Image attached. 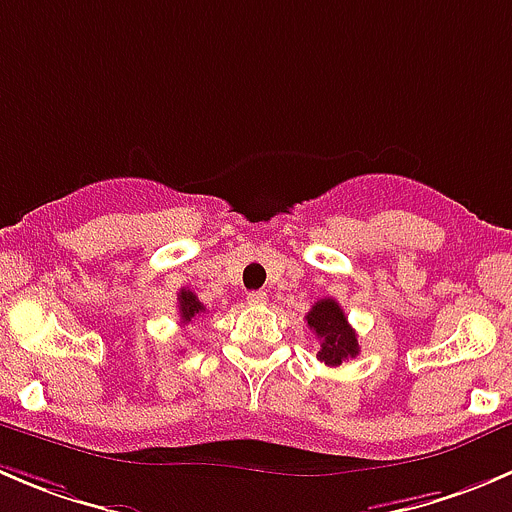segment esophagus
Segmentation results:
<instances>
[{
    "instance_id": "obj_1",
    "label": "esophagus",
    "mask_w": 512,
    "mask_h": 512,
    "mask_svg": "<svg viewBox=\"0 0 512 512\" xmlns=\"http://www.w3.org/2000/svg\"><path fill=\"white\" fill-rule=\"evenodd\" d=\"M247 302H250V305H267V292L262 290L247 292Z\"/></svg>"
}]
</instances>
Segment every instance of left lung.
<instances>
[{
  "mask_svg": "<svg viewBox=\"0 0 512 512\" xmlns=\"http://www.w3.org/2000/svg\"><path fill=\"white\" fill-rule=\"evenodd\" d=\"M307 325L315 332L317 340H320V357L325 365H342V360L347 357H355L360 352V345H357L355 330L347 322L345 312L337 305L332 297H325V300H317L312 305V310L307 312Z\"/></svg>",
  "mask_w": 512,
  "mask_h": 512,
  "instance_id": "obj_1",
  "label": "left lung"
}]
</instances>
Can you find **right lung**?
<instances>
[{
    "mask_svg": "<svg viewBox=\"0 0 512 512\" xmlns=\"http://www.w3.org/2000/svg\"><path fill=\"white\" fill-rule=\"evenodd\" d=\"M177 307H180V322H185V325L192 320V317L205 312V305H202V302L197 300L195 292L187 290V287H182V290L177 292Z\"/></svg>",
    "mask_w": 512,
    "mask_h": 512,
    "instance_id": "obj_1",
    "label": "right lung"
}]
</instances>
